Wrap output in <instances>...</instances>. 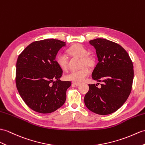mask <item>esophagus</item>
<instances>
[{"label":"esophagus","instance_id":"1","mask_svg":"<svg viewBox=\"0 0 145 145\" xmlns=\"http://www.w3.org/2000/svg\"><path fill=\"white\" fill-rule=\"evenodd\" d=\"M72 84L73 85H74V86H80V83L74 82H72Z\"/></svg>","mask_w":145,"mask_h":145}]
</instances>
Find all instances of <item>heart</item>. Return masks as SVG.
Wrapping results in <instances>:
<instances>
[{"label":"heart","instance_id":"1","mask_svg":"<svg viewBox=\"0 0 145 145\" xmlns=\"http://www.w3.org/2000/svg\"><path fill=\"white\" fill-rule=\"evenodd\" d=\"M69 55L75 57H79V69L72 71L65 76V78L74 82H82L89 74L90 70L87 67H93L95 64V59L93 56L88 54V50L83 45L75 44L68 49ZM56 63L59 68L63 70H66L68 68V59L64 54H59L56 56Z\"/></svg>","mask_w":145,"mask_h":145}]
</instances>
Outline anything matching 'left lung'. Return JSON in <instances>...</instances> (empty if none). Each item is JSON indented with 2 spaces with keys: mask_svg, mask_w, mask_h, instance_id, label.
Here are the masks:
<instances>
[{
  "mask_svg": "<svg viewBox=\"0 0 145 145\" xmlns=\"http://www.w3.org/2000/svg\"><path fill=\"white\" fill-rule=\"evenodd\" d=\"M89 42L96 50L98 60L91 77L103 84L101 88L97 84H89L84 103L95 113L111 114L122 106L131 92L133 63L128 53L117 43L101 38Z\"/></svg>",
  "mask_w": 145,
  "mask_h": 145,
  "instance_id": "8db88e82",
  "label": "left lung"
}]
</instances>
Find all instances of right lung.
I'll list each match as a JSON object with an SVG mask.
<instances>
[{
    "label": "right lung",
    "mask_w": 145,
    "mask_h": 145,
    "mask_svg": "<svg viewBox=\"0 0 145 145\" xmlns=\"http://www.w3.org/2000/svg\"><path fill=\"white\" fill-rule=\"evenodd\" d=\"M66 42L57 39L35 41L19 55L16 86L28 107L39 113H50L63 105L71 82L61 81L63 70L55 59Z\"/></svg>",
    "instance_id": "right-lung-1"
}]
</instances>
